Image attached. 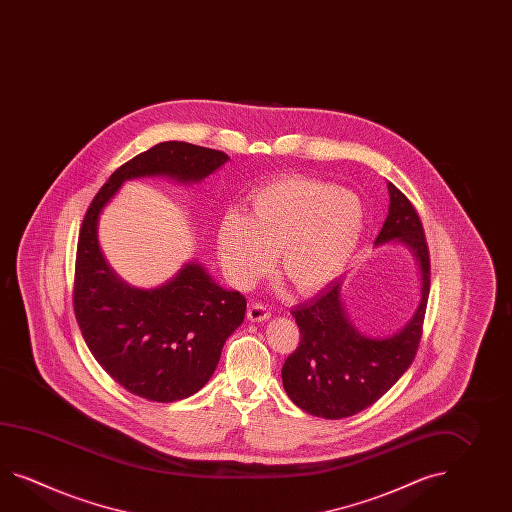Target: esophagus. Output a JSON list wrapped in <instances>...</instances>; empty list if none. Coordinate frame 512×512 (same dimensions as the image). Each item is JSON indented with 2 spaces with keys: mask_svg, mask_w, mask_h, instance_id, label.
<instances>
[{
  "mask_svg": "<svg viewBox=\"0 0 512 512\" xmlns=\"http://www.w3.org/2000/svg\"><path fill=\"white\" fill-rule=\"evenodd\" d=\"M270 316H272L270 308L262 305V303H251L250 307H248V319L250 321H264V319H268Z\"/></svg>",
  "mask_w": 512,
  "mask_h": 512,
  "instance_id": "1",
  "label": "esophagus"
}]
</instances>
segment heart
Returning <instances> with one entry per match:
<instances>
[{"label":"heart","mask_w":512,"mask_h":512,"mask_svg":"<svg viewBox=\"0 0 512 512\" xmlns=\"http://www.w3.org/2000/svg\"><path fill=\"white\" fill-rule=\"evenodd\" d=\"M364 205L349 191L305 176H284L251 194L250 216L228 211L216 229L218 259L231 284L248 290L279 272L299 294L329 286L353 259Z\"/></svg>","instance_id":"1"}]
</instances>
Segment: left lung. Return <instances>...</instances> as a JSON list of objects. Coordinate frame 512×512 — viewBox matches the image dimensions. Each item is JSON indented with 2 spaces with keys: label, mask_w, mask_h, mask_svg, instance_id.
Returning <instances> with one entry per match:
<instances>
[{
  "label": "left lung",
  "mask_w": 512,
  "mask_h": 512,
  "mask_svg": "<svg viewBox=\"0 0 512 512\" xmlns=\"http://www.w3.org/2000/svg\"><path fill=\"white\" fill-rule=\"evenodd\" d=\"M389 213L375 244L402 240L421 268V303L404 329L391 338L360 336L345 316L341 281L292 310L301 340L283 365L290 400L314 417L345 419L369 408L413 364L430 296V251L421 218L408 196L387 183Z\"/></svg>",
  "instance_id": "left-lung-1"
}]
</instances>
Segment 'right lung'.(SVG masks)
<instances>
[{"instance_id":"add662e5","label":"right lung","mask_w":512,"mask_h":512,"mask_svg":"<svg viewBox=\"0 0 512 512\" xmlns=\"http://www.w3.org/2000/svg\"><path fill=\"white\" fill-rule=\"evenodd\" d=\"M222 150L158 143L126 161L91 200L80 226L73 310L93 358L119 386L154 402L191 397L215 373L222 347L246 314V297L216 286L198 264L156 290L117 279L97 242V220L121 183L165 174L200 182L228 161Z\"/></svg>"}]
</instances>
